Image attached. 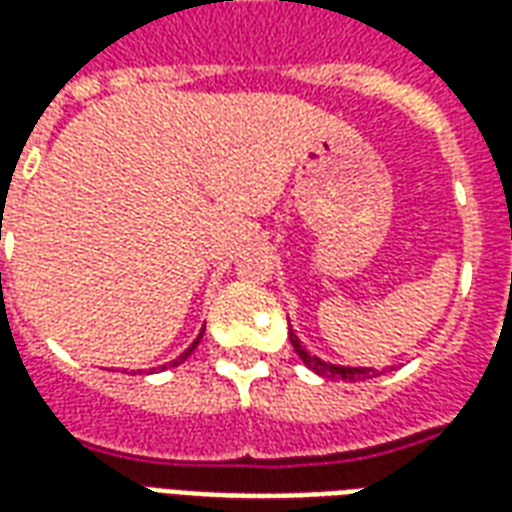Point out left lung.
<instances>
[{
  "mask_svg": "<svg viewBox=\"0 0 512 512\" xmlns=\"http://www.w3.org/2000/svg\"><path fill=\"white\" fill-rule=\"evenodd\" d=\"M288 334H290V345H293V351L299 354L301 362L310 367L315 376L329 378V381H348V384H356V381H367V378L381 376L376 367H351V365H334V362H326V359H321V356L310 354V348L301 343L299 334L293 332V326L288 329Z\"/></svg>",
  "mask_w": 512,
  "mask_h": 512,
  "instance_id": "left-lung-1",
  "label": "left lung"
}]
</instances>
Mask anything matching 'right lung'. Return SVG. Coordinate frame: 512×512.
Returning <instances> with one entry per match:
<instances>
[{
    "instance_id": "right-lung-1",
    "label": "right lung",
    "mask_w": 512,
    "mask_h": 512,
    "mask_svg": "<svg viewBox=\"0 0 512 512\" xmlns=\"http://www.w3.org/2000/svg\"><path fill=\"white\" fill-rule=\"evenodd\" d=\"M202 332H205V326H202ZM202 332L197 334V340H194V343H191L189 348H186V351H183V354L178 356V359H172V362H169V365H161V367H156L158 373H161V370H167V367H178V365H183V362H186V359H189V356H191V351H194V348H197V345H200V340H202ZM156 370H150V373H156Z\"/></svg>"
}]
</instances>
